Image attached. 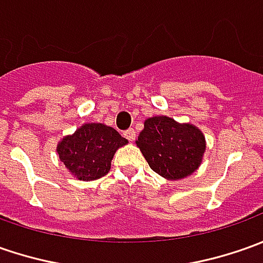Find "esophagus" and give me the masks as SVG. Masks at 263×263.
Wrapping results in <instances>:
<instances>
[{"label":"esophagus","mask_w":263,"mask_h":263,"mask_svg":"<svg viewBox=\"0 0 263 263\" xmlns=\"http://www.w3.org/2000/svg\"><path fill=\"white\" fill-rule=\"evenodd\" d=\"M123 135H125V138L128 141H134L135 140V131L134 129H128V131H125L123 132Z\"/></svg>","instance_id":"esophagus-1"}]
</instances>
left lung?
<instances>
[{"instance_id": "1", "label": "left lung", "mask_w": 263, "mask_h": 263, "mask_svg": "<svg viewBox=\"0 0 263 263\" xmlns=\"http://www.w3.org/2000/svg\"><path fill=\"white\" fill-rule=\"evenodd\" d=\"M137 147L148 166L167 180L191 176L202 163L206 141L202 131L192 123H179L168 116L145 119Z\"/></svg>"}]
</instances>
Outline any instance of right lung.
Wrapping results in <instances>:
<instances>
[{
  "label": "right lung",
  "mask_w": 263,
  "mask_h": 263,
  "mask_svg": "<svg viewBox=\"0 0 263 263\" xmlns=\"http://www.w3.org/2000/svg\"><path fill=\"white\" fill-rule=\"evenodd\" d=\"M128 140L104 123H83L57 145L59 161L78 180H96L109 173L115 153Z\"/></svg>",
  "instance_id": "1"
}]
</instances>
